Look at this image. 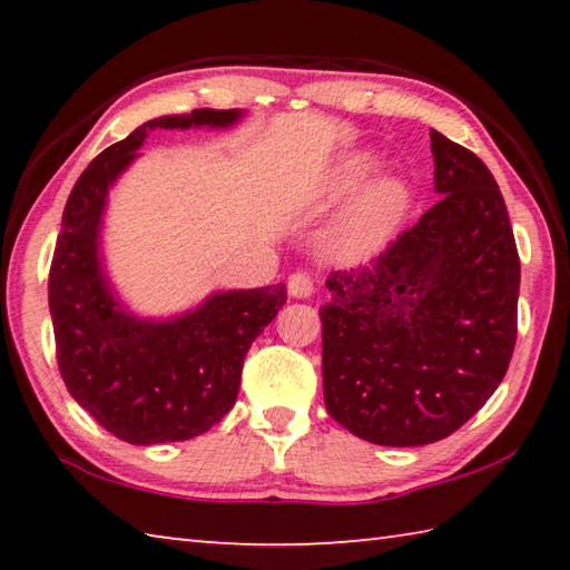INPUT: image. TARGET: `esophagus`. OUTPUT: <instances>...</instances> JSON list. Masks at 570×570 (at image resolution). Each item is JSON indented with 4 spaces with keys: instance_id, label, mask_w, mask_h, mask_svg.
Listing matches in <instances>:
<instances>
[{
    "instance_id": "34e87169",
    "label": "esophagus",
    "mask_w": 570,
    "mask_h": 570,
    "mask_svg": "<svg viewBox=\"0 0 570 570\" xmlns=\"http://www.w3.org/2000/svg\"><path fill=\"white\" fill-rule=\"evenodd\" d=\"M288 294L294 298H308L314 294V278L304 272L292 274L288 276Z\"/></svg>"
}]
</instances>
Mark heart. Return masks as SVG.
Masks as SVG:
<instances>
[{
    "instance_id": "obj_1",
    "label": "heart",
    "mask_w": 570,
    "mask_h": 570,
    "mask_svg": "<svg viewBox=\"0 0 570 570\" xmlns=\"http://www.w3.org/2000/svg\"><path fill=\"white\" fill-rule=\"evenodd\" d=\"M372 168L374 163L366 156L344 160L326 183L324 198H344L346 193L360 186L362 178L370 176ZM410 204L412 190L402 178L384 176L366 183L326 234V256L340 264H362L374 254H380L392 236L397 234Z\"/></svg>"
}]
</instances>
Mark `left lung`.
Wrapping results in <instances>:
<instances>
[{
  "label": "left lung",
  "mask_w": 570,
  "mask_h": 570,
  "mask_svg": "<svg viewBox=\"0 0 570 570\" xmlns=\"http://www.w3.org/2000/svg\"><path fill=\"white\" fill-rule=\"evenodd\" d=\"M438 204L366 268L326 278L324 404L374 445L417 448L462 428L503 382L520 258L493 173L430 130Z\"/></svg>",
  "instance_id": "obj_1"
}]
</instances>
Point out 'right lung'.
Wrapping results in <instances>:
<instances>
[{
  "mask_svg": "<svg viewBox=\"0 0 570 570\" xmlns=\"http://www.w3.org/2000/svg\"><path fill=\"white\" fill-rule=\"evenodd\" d=\"M244 110H193L142 122L77 178L50 268L57 364L67 390L130 445L204 435L236 404L250 344L286 304V286L214 292L188 312L140 316L110 282L102 224L110 188L153 130H226Z\"/></svg>",
  "mask_w": 570,
  "mask_h": 570,
  "instance_id": "1",
  "label": "right lung"
}]
</instances>
